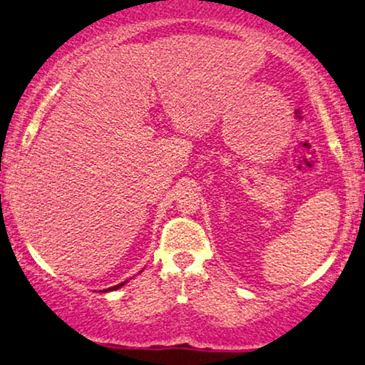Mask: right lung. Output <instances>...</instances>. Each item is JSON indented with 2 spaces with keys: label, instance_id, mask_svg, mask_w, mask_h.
Masks as SVG:
<instances>
[{
  "label": "right lung",
  "instance_id": "right-lung-1",
  "mask_svg": "<svg viewBox=\"0 0 365 365\" xmlns=\"http://www.w3.org/2000/svg\"><path fill=\"white\" fill-rule=\"evenodd\" d=\"M124 283H126V281H123V283H119V284H116V286H113V288H109V289H110V292H113V289H118V288H121V286H123Z\"/></svg>",
  "mask_w": 365,
  "mask_h": 365
}]
</instances>
